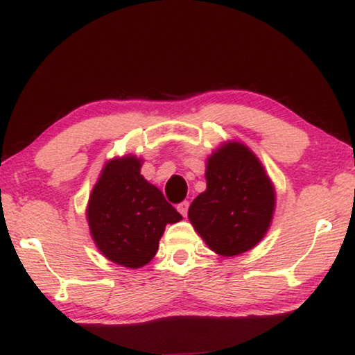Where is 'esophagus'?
Instances as JSON below:
<instances>
[{
    "instance_id": "obj_1",
    "label": "esophagus",
    "mask_w": 355,
    "mask_h": 355,
    "mask_svg": "<svg viewBox=\"0 0 355 355\" xmlns=\"http://www.w3.org/2000/svg\"><path fill=\"white\" fill-rule=\"evenodd\" d=\"M178 211L181 213L182 216H187V211H189V202H182L178 205Z\"/></svg>"
}]
</instances>
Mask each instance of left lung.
Listing matches in <instances>:
<instances>
[{
  "label": "left lung",
  "instance_id": "1",
  "mask_svg": "<svg viewBox=\"0 0 355 355\" xmlns=\"http://www.w3.org/2000/svg\"><path fill=\"white\" fill-rule=\"evenodd\" d=\"M207 190L193 200L189 220L214 253L237 256L259 243L275 209V190L258 157L225 142L207 160Z\"/></svg>",
  "mask_w": 355,
  "mask_h": 355
}]
</instances>
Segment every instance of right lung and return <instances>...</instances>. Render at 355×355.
<instances>
[{
  "label": "right lung",
  "mask_w": 355,
  "mask_h": 355,
  "mask_svg": "<svg viewBox=\"0 0 355 355\" xmlns=\"http://www.w3.org/2000/svg\"><path fill=\"white\" fill-rule=\"evenodd\" d=\"M141 166L142 160L135 155L107 162L86 209L101 253L131 269L150 263L166 224L182 219L160 190L144 179Z\"/></svg>",
  "instance_id": "add662e5"
}]
</instances>
